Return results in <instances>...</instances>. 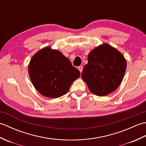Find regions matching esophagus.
<instances>
[{"label": "esophagus", "instance_id": "obj_1", "mask_svg": "<svg viewBox=\"0 0 146 146\" xmlns=\"http://www.w3.org/2000/svg\"><path fill=\"white\" fill-rule=\"evenodd\" d=\"M78 70H79V71H80V73H82V70H83V66H78Z\"/></svg>", "mask_w": 146, "mask_h": 146}]
</instances>
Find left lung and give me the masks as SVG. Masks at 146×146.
<instances>
[{
	"label": "left lung",
	"mask_w": 146,
	"mask_h": 146,
	"mask_svg": "<svg viewBox=\"0 0 146 146\" xmlns=\"http://www.w3.org/2000/svg\"><path fill=\"white\" fill-rule=\"evenodd\" d=\"M82 78L93 94L103 97L119 87L124 76L127 62L122 54L109 44L94 48L88 56Z\"/></svg>",
	"instance_id": "8db88e82"
}]
</instances>
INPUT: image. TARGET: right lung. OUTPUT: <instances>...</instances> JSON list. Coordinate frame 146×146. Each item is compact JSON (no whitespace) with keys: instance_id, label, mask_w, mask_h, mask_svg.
<instances>
[{"instance_id":"add662e5","label":"right lung","mask_w":146,"mask_h":146,"mask_svg":"<svg viewBox=\"0 0 146 146\" xmlns=\"http://www.w3.org/2000/svg\"><path fill=\"white\" fill-rule=\"evenodd\" d=\"M30 79L35 88L46 97L56 98L66 94L80 72L69 59L49 46L33 56L28 68Z\"/></svg>"}]
</instances>
